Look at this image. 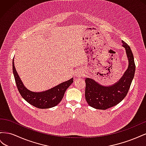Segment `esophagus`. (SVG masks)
Instances as JSON below:
<instances>
[{
	"mask_svg": "<svg viewBox=\"0 0 146 146\" xmlns=\"http://www.w3.org/2000/svg\"><path fill=\"white\" fill-rule=\"evenodd\" d=\"M82 72H81V71H77L76 73V76L77 77H82Z\"/></svg>",
	"mask_w": 146,
	"mask_h": 146,
	"instance_id": "obj_1",
	"label": "esophagus"
}]
</instances>
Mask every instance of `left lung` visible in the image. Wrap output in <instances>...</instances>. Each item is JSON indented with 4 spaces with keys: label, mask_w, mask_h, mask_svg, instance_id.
<instances>
[{
    "label": "left lung",
    "mask_w": 146,
    "mask_h": 146,
    "mask_svg": "<svg viewBox=\"0 0 146 146\" xmlns=\"http://www.w3.org/2000/svg\"><path fill=\"white\" fill-rule=\"evenodd\" d=\"M129 60V67L119 80L111 86H103L92 78H86L85 99L96 109L107 110L116 105L125 98L135 72L134 57L130 46L122 41Z\"/></svg>",
    "instance_id": "obj_1"
}]
</instances>
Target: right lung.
Listing matches in <instances>:
<instances>
[{
  "instance_id": "right-lung-1",
  "label": "right lung",
  "mask_w": 146,
  "mask_h": 146,
  "mask_svg": "<svg viewBox=\"0 0 146 146\" xmlns=\"http://www.w3.org/2000/svg\"><path fill=\"white\" fill-rule=\"evenodd\" d=\"M13 72L17 90L21 96L30 105L41 109L50 108L58 105L63 98L66 90L73 83L72 78L47 91L33 92L27 90L21 80L15 69L14 59L13 60Z\"/></svg>"
}]
</instances>
